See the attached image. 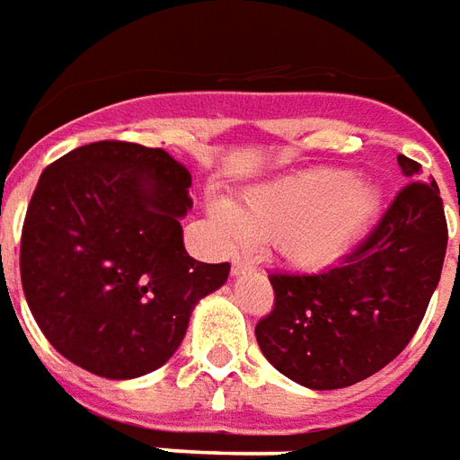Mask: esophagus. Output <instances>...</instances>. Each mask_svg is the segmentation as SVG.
<instances>
[{
    "instance_id": "1",
    "label": "esophagus",
    "mask_w": 460,
    "mask_h": 460,
    "mask_svg": "<svg viewBox=\"0 0 460 460\" xmlns=\"http://www.w3.org/2000/svg\"><path fill=\"white\" fill-rule=\"evenodd\" d=\"M254 270V262L252 260H247L243 254H237L233 260V274H244V271H252Z\"/></svg>"
}]
</instances>
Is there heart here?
<instances>
[{
	"label": "heart",
	"instance_id": "heart-1",
	"mask_svg": "<svg viewBox=\"0 0 460 460\" xmlns=\"http://www.w3.org/2000/svg\"><path fill=\"white\" fill-rule=\"evenodd\" d=\"M375 189L353 173L314 169L299 176L254 186L240 203H217L216 216L233 237L274 243L291 264L323 270L360 243L377 216Z\"/></svg>",
	"mask_w": 460,
	"mask_h": 460
}]
</instances>
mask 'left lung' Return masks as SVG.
Masks as SVG:
<instances>
[{
    "mask_svg": "<svg viewBox=\"0 0 460 460\" xmlns=\"http://www.w3.org/2000/svg\"><path fill=\"white\" fill-rule=\"evenodd\" d=\"M409 183L333 270L271 271V311L254 326L264 358L311 390H341L407 348L441 279L448 226L437 181L397 156ZM460 213V206H458Z\"/></svg>",
    "mask_w": 460,
    "mask_h": 460,
    "instance_id": "8db88e82",
    "label": "left lung"
}]
</instances>
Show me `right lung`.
<instances>
[{
	"instance_id": "obj_1",
	"label": "right lung",
	"mask_w": 460,
	"mask_h": 460,
	"mask_svg": "<svg viewBox=\"0 0 460 460\" xmlns=\"http://www.w3.org/2000/svg\"><path fill=\"white\" fill-rule=\"evenodd\" d=\"M190 173L164 149L105 139L43 169L22 227L26 304L70 363L129 380L176 353L230 264L183 250Z\"/></svg>"
}]
</instances>
